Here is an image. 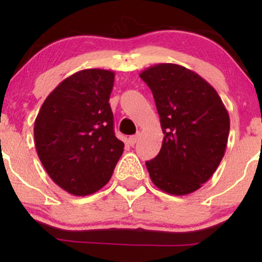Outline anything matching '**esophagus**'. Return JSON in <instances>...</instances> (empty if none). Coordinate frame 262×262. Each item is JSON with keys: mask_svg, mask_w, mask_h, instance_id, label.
I'll list each match as a JSON object with an SVG mask.
<instances>
[{"mask_svg": "<svg viewBox=\"0 0 262 262\" xmlns=\"http://www.w3.org/2000/svg\"><path fill=\"white\" fill-rule=\"evenodd\" d=\"M138 139H139V134H135V135H132V137H129V139H128L129 145H132V146L135 145V143H137Z\"/></svg>", "mask_w": 262, "mask_h": 262, "instance_id": "1", "label": "esophagus"}]
</instances>
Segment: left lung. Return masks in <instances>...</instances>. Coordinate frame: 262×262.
<instances>
[{
    "instance_id": "1",
    "label": "left lung",
    "mask_w": 262,
    "mask_h": 262,
    "mask_svg": "<svg viewBox=\"0 0 262 262\" xmlns=\"http://www.w3.org/2000/svg\"><path fill=\"white\" fill-rule=\"evenodd\" d=\"M139 76L151 90L164 140L146 169L158 188L185 196L202 187L223 159L230 119L221 97L194 71L158 64Z\"/></svg>"
}]
</instances>
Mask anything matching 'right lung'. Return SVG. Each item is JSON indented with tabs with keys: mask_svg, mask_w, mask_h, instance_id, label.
Here are the masks:
<instances>
[{
	"mask_svg": "<svg viewBox=\"0 0 262 262\" xmlns=\"http://www.w3.org/2000/svg\"><path fill=\"white\" fill-rule=\"evenodd\" d=\"M113 82V71H77L53 90L35 118L39 159L50 179L74 196L103 187L123 154L108 103Z\"/></svg>",
	"mask_w": 262,
	"mask_h": 262,
	"instance_id": "obj_1",
	"label": "right lung"
}]
</instances>
